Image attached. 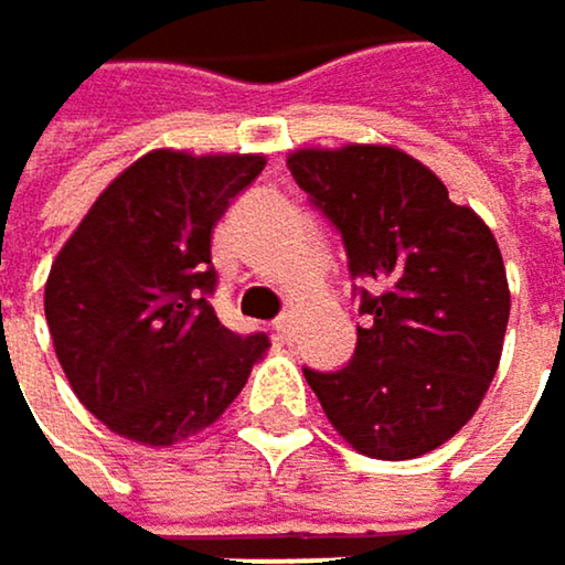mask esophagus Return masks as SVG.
<instances>
[{"instance_id":"34e87169","label":"esophagus","mask_w":565,"mask_h":565,"mask_svg":"<svg viewBox=\"0 0 565 565\" xmlns=\"http://www.w3.org/2000/svg\"><path fill=\"white\" fill-rule=\"evenodd\" d=\"M274 334H277V341H291L295 338V318L291 315H280L274 321Z\"/></svg>"}]
</instances>
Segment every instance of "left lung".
<instances>
[{
  "label": "left lung",
  "mask_w": 565,
  "mask_h": 565,
  "mask_svg": "<svg viewBox=\"0 0 565 565\" xmlns=\"http://www.w3.org/2000/svg\"><path fill=\"white\" fill-rule=\"evenodd\" d=\"M288 168L341 234L364 315L341 371L305 367L311 391L367 457L437 450L473 417L503 351L510 288L490 227L397 148H305Z\"/></svg>",
  "instance_id": "left-lung-1"
}]
</instances>
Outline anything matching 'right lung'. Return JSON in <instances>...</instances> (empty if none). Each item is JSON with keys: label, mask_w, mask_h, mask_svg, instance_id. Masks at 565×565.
<instances>
[{"label": "right lung", "mask_w": 565, "mask_h": 565, "mask_svg": "<svg viewBox=\"0 0 565 565\" xmlns=\"http://www.w3.org/2000/svg\"><path fill=\"white\" fill-rule=\"evenodd\" d=\"M260 171V154L151 151L58 250L49 334L75 397L108 430L168 447L211 427L270 348L260 331H227L211 308V227Z\"/></svg>", "instance_id": "1"}]
</instances>
